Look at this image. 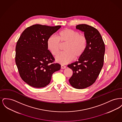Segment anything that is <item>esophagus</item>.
I'll use <instances>...</instances> for the list:
<instances>
[{"label": "esophagus", "instance_id": "obj_1", "mask_svg": "<svg viewBox=\"0 0 122 122\" xmlns=\"http://www.w3.org/2000/svg\"><path fill=\"white\" fill-rule=\"evenodd\" d=\"M66 66H64V65H62L61 66V68L62 69H65L66 68Z\"/></svg>", "mask_w": 122, "mask_h": 122}]
</instances>
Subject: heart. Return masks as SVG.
<instances>
[{"mask_svg": "<svg viewBox=\"0 0 122 122\" xmlns=\"http://www.w3.org/2000/svg\"><path fill=\"white\" fill-rule=\"evenodd\" d=\"M60 43H66L64 47L65 51L57 55L55 60L59 64H64L73 61L75 57L77 59L83 55L87 47V38L75 30H63L58 33V37L52 35L47 39V47L53 55L58 53Z\"/></svg>", "mask_w": 122, "mask_h": 122, "instance_id": "1", "label": "heart"}]
</instances>
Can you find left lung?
Returning a JSON list of instances; mask_svg holds the SVG:
<instances>
[{"label":"left lung","mask_w":122,"mask_h":122,"mask_svg":"<svg viewBox=\"0 0 122 122\" xmlns=\"http://www.w3.org/2000/svg\"><path fill=\"white\" fill-rule=\"evenodd\" d=\"M76 29L84 32L87 47L78 61L68 65L73 71L69 82L72 87L82 89L92 85L98 77L103 65L105 46L97 29L86 24L77 25Z\"/></svg>","instance_id":"obj_1"}]
</instances>
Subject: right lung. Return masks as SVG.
<instances>
[{
    "instance_id": "obj_1",
    "label": "right lung",
    "mask_w": 122,
    "mask_h": 122,
    "mask_svg": "<svg viewBox=\"0 0 122 122\" xmlns=\"http://www.w3.org/2000/svg\"><path fill=\"white\" fill-rule=\"evenodd\" d=\"M61 27L36 24L26 28L20 36L15 48V63L20 77L30 86L45 87L52 74L60 70L59 64L52 63L54 58L46 42Z\"/></svg>"
}]
</instances>
